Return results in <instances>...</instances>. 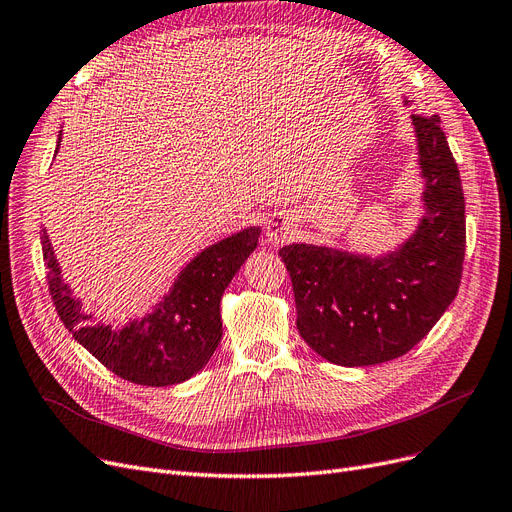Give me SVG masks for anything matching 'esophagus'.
Returning a JSON list of instances; mask_svg holds the SVG:
<instances>
[{"label": "esophagus", "mask_w": 512, "mask_h": 512, "mask_svg": "<svg viewBox=\"0 0 512 512\" xmlns=\"http://www.w3.org/2000/svg\"><path fill=\"white\" fill-rule=\"evenodd\" d=\"M296 237V224L288 214H273L267 222V241L271 245H284Z\"/></svg>", "instance_id": "esophagus-1"}]
</instances>
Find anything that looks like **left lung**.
<instances>
[{
  "label": "left lung",
  "mask_w": 512,
  "mask_h": 512,
  "mask_svg": "<svg viewBox=\"0 0 512 512\" xmlns=\"http://www.w3.org/2000/svg\"><path fill=\"white\" fill-rule=\"evenodd\" d=\"M411 118L424 180V214L415 231L379 256L313 243L279 250L292 277L298 334L332 364L370 366L404 356L460 288L466 252L460 169L440 118Z\"/></svg>",
  "instance_id": "1"
}]
</instances>
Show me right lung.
Returning <instances> with one entry per match:
<instances>
[{
    "label": "right lung",
    "mask_w": 512,
    "mask_h": 512,
    "mask_svg": "<svg viewBox=\"0 0 512 512\" xmlns=\"http://www.w3.org/2000/svg\"><path fill=\"white\" fill-rule=\"evenodd\" d=\"M61 133L57 150L61 146ZM258 226L241 228L207 245L173 279L169 292L144 317L127 324H86L93 313L65 284L59 260L42 228V254L48 267V290L65 328L114 375L137 385L167 387L195 377L214 356L222 339V294L241 264L256 250Z\"/></svg>",
    "instance_id": "1"
}]
</instances>
